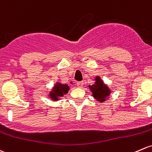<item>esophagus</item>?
Segmentation results:
<instances>
[{
  "label": "esophagus",
  "instance_id": "1",
  "mask_svg": "<svg viewBox=\"0 0 152 152\" xmlns=\"http://www.w3.org/2000/svg\"><path fill=\"white\" fill-rule=\"evenodd\" d=\"M83 85H84V82L83 81H79V82H77V86L79 87H82Z\"/></svg>",
  "mask_w": 152,
  "mask_h": 152
}]
</instances>
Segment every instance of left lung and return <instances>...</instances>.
Returning a JSON list of instances; mask_svg holds the SVG:
<instances>
[{
	"label": "left lung",
	"mask_w": 152,
	"mask_h": 152,
	"mask_svg": "<svg viewBox=\"0 0 152 152\" xmlns=\"http://www.w3.org/2000/svg\"><path fill=\"white\" fill-rule=\"evenodd\" d=\"M95 83L92 86H89V89L92 92V96L95 97L100 103L104 102L107 97L111 93V90L107 87L99 76H96L95 79Z\"/></svg>",
	"instance_id": "8db88e82"
}]
</instances>
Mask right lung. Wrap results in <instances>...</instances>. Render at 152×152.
I'll return each mask as SVG.
<instances>
[{"label": "right lung", "mask_w": 152, "mask_h": 152, "mask_svg": "<svg viewBox=\"0 0 152 152\" xmlns=\"http://www.w3.org/2000/svg\"><path fill=\"white\" fill-rule=\"evenodd\" d=\"M69 90V86L68 84H63L60 83H56L53 89L49 93V97L53 100H58L59 97H63L65 94L68 93Z\"/></svg>", "instance_id": "1"}]
</instances>
